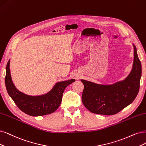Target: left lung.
I'll use <instances>...</instances> for the list:
<instances>
[{
    "instance_id": "8db88e82",
    "label": "left lung",
    "mask_w": 146,
    "mask_h": 146,
    "mask_svg": "<svg viewBox=\"0 0 146 146\" xmlns=\"http://www.w3.org/2000/svg\"><path fill=\"white\" fill-rule=\"evenodd\" d=\"M131 72L125 79L112 85L97 84L81 79L84 85L82 103L94 114L114 115L130 105L136 98L141 76V64L134 44Z\"/></svg>"
}]
</instances>
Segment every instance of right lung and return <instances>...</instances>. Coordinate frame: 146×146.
Listing matches in <instances>:
<instances>
[{
	"mask_svg": "<svg viewBox=\"0 0 146 146\" xmlns=\"http://www.w3.org/2000/svg\"><path fill=\"white\" fill-rule=\"evenodd\" d=\"M9 64L10 60L7 65L5 78L8 93L21 111L31 116H41L55 112L61 103L64 90L75 81V79H70L59 82L47 94L37 96H29L20 92L15 88L11 76Z\"/></svg>",
	"mask_w": 146,
	"mask_h": 146,
	"instance_id": "right-lung-1",
	"label": "right lung"
}]
</instances>
